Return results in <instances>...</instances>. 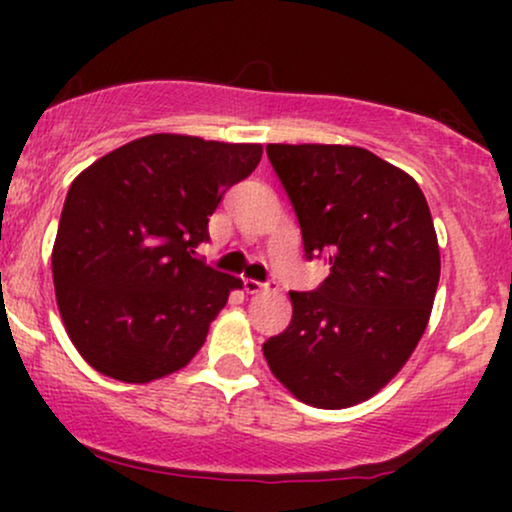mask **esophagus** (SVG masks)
I'll return each instance as SVG.
<instances>
[{
  "label": "esophagus",
  "instance_id": "obj_1",
  "mask_svg": "<svg viewBox=\"0 0 512 512\" xmlns=\"http://www.w3.org/2000/svg\"><path fill=\"white\" fill-rule=\"evenodd\" d=\"M243 289L248 293H262V291H269V289L276 291V284H262V281H257V279H245Z\"/></svg>",
  "mask_w": 512,
  "mask_h": 512
}]
</instances>
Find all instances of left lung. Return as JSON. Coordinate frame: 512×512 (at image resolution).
<instances>
[{"mask_svg": "<svg viewBox=\"0 0 512 512\" xmlns=\"http://www.w3.org/2000/svg\"><path fill=\"white\" fill-rule=\"evenodd\" d=\"M308 260L330 257L317 291H289L291 325L262 346L269 370L310 407L366 402L414 354L436 298L431 209L402 168L361 146L267 144Z\"/></svg>", "mask_w": 512, "mask_h": 512, "instance_id": "obj_1", "label": "left lung"}]
</instances>
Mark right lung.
Returning a JSON list of instances; mask_svg holds the SVG:
<instances>
[{"label":"right lung","instance_id":"obj_1","mask_svg":"<svg viewBox=\"0 0 512 512\" xmlns=\"http://www.w3.org/2000/svg\"><path fill=\"white\" fill-rule=\"evenodd\" d=\"M262 144L149 134L76 175L52 248L64 330L98 373L146 385L185 368L238 276L197 260L223 192Z\"/></svg>","mask_w":512,"mask_h":512}]
</instances>
